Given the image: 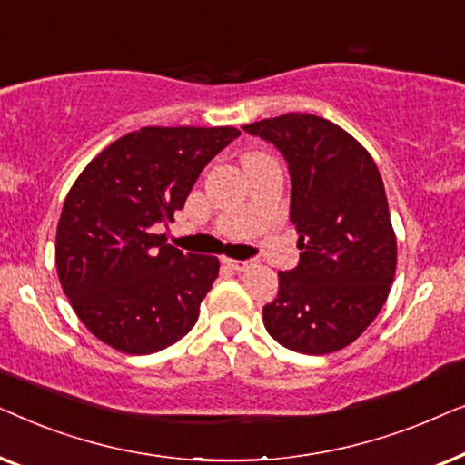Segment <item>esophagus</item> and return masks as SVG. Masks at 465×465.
Listing matches in <instances>:
<instances>
[{
    "mask_svg": "<svg viewBox=\"0 0 465 465\" xmlns=\"http://www.w3.org/2000/svg\"><path fill=\"white\" fill-rule=\"evenodd\" d=\"M224 264L231 266L232 271L237 272H243L247 269H252V266H256V260H232V258H224Z\"/></svg>",
    "mask_w": 465,
    "mask_h": 465,
    "instance_id": "obj_1",
    "label": "esophagus"
}]
</instances>
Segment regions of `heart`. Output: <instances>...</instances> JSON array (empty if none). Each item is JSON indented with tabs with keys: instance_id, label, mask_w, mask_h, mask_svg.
Segmentation results:
<instances>
[{
	"instance_id": "obj_1",
	"label": "heart",
	"mask_w": 465,
	"mask_h": 465,
	"mask_svg": "<svg viewBox=\"0 0 465 465\" xmlns=\"http://www.w3.org/2000/svg\"><path fill=\"white\" fill-rule=\"evenodd\" d=\"M252 156H258V154H250V156H245V158H252Z\"/></svg>"
}]
</instances>
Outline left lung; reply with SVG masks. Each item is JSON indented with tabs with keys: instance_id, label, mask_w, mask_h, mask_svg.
Wrapping results in <instances>:
<instances>
[{
	"instance_id": "left-lung-1",
	"label": "left lung",
	"mask_w": 465,
	"mask_h": 465,
	"mask_svg": "<svg viewBox=\"0 0 465 465\" xmlns=\"http://www.w3.org/2000/svg\"><path fill=\"white\" fill-rule=\"evenodd\" d=\"M243 131L288 163L301 250L294 269L279 272L264 326L296 353L339 351L371 326L396 275V234L377 164L347 131L313 114H283Z\"/></svg>"
}]
</instances>
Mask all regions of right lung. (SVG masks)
<instances>
[{
  "mask_svg": "<svg viewBox=\"0 0 465 465\" xmlns=\"http://www.w3.org/2000/svg\"><path fill=\"white\" fill-rule=\"evenodd\" d=\"M232 126H143L82 171L56 228V272L82 323L123 353L173 345L199 320L218 258L183 253L152 228L173 222Z\"/></svg>",
  "mask_w": 465,
  "mask_h": 465,
  "instance_id": "right-lung-1",
  "label": "right lung"
}]
</instances>
